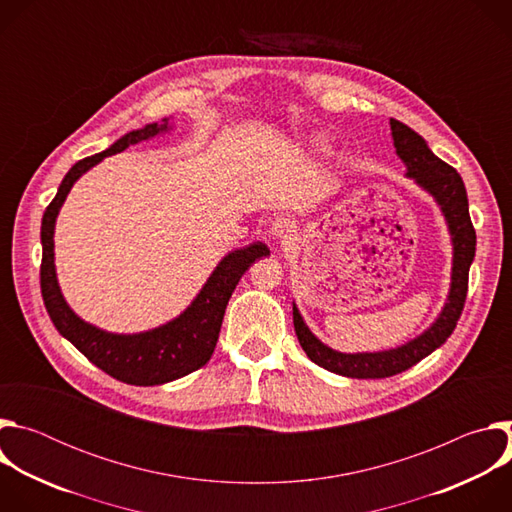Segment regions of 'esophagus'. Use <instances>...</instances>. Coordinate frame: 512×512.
Returning <instances> with one entry per match:
<instances>
[{"instance_id":"1","label":"esophagus","mask_w":512,"mask_h":512,"mask_svg":"<svg viewBox=\"0 0 512 512\" xmlns=\"http://www.w3.org/2000/svg\"><path fill=\"white\" fill-rule=\"evenodd\" d=\"M294 233H296V223L291 221V218H287V216H277L275 221L271 223V235L275 239L285 241V239L294 237Z\"/></svg>"}]
</instances>
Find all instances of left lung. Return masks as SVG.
Wrapping results in <instances>:
<instances>
[{
  "label": "left lung",
  "instance_id": "1",
  "mask_svg": "<svg viewBox=\"0 0 512 512\" xmlns=\"http://www.w3.org/2000/svg\"><path fill=\"white\" fill-rule=\"evenodd\" d=\"M391 133L397 156L407 166V176L413 178L423 190H427L435 198L446 216L454 245L452 285L442 314L437 316V320L421 336L409 340L399 348L383 352L344 354L332 350L310 332L294 304V328L308 358L316 362L318 367L350 379H385L399 375L411 369L413 364L431 354L435 348H440L452 336L462 316L468 294V273L476 253V231L470 221L466 186L460 174L450 164L437 158L427 148L425 139L405 123L391 119Z\"/></svg>",
  "mask_w": 512,
  "mask_h": 512
}]
</instances>
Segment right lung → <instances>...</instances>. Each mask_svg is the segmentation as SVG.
I'll list each match as a JSON object with an SVG mask.
<instances>
[{
  "mask_svg": "<svg viewBox=\"0 0 512 512\" xmlns=\"http://www.w3.org/2000/svg\"><path fill=\"white\" fill-rule=\"evenodd\" d=\"M168 131V119L162 125L150 123L143 129L129 131L117 139L109 150L77 162L68 170L58 186L56 196L48 204L42 216V265L40 287L44 306L56 330L75 344L93 364L117 381L137 387H152L186 377L210 360L218 332H221L223 316L229 298L243 277V273L255 263V259L269 255L265 243H253L249 247L229 253L216 265L196 300L172 322L139 334H113L99 330L97 326L81 320L64 302L56 281L54 269V223L58 210L75 184L87 170L97 166L103 158L119 154L143 139L156 137Z\"/></svg>",
  "mask_w": 512,
  "mask_h": 512,
  "instance_id": "obj_1",
  "label": "right lung"
}]
</instances>
